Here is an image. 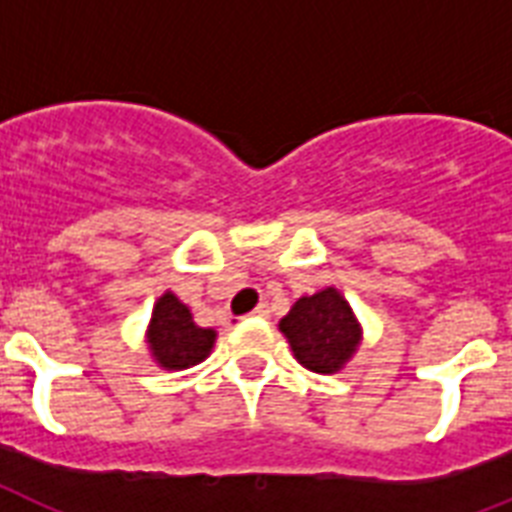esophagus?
Masks as SVG:
<instances>
[{
  "label": "esophagus",
  "instance_id": "esophagus-1",
  "mask_svg": "<svg viewBox=\"0 0 512 512\" xmlns=\"http://www.w3.org/2000/svg\"><path fill=\"white\" fill-rule=\"evenodd\" d=\"M249 316H255V319H268V316H271V308H268V305H265V303H260L255 308V311L249 313Z\"/></svg>",
  "mask_w": 512,
  "mask_h": 512
}]
</instances>
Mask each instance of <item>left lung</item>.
<instances>
[{
  "instance_id": "left-lung-1",
  "label": "left lung",
  "mask_w": 512,
  "mask_h": 512,
  "mask_svg": "<svg viewBox=\"0 0 512 512\" xmlns=\"http://www.w3.org/2000/svg\"><path fill=\"white\" fill-rule=\"evenodd\" d=\"M279 329L297 364L316 374L342 372L364 340L361 321L337 287L300 297L279 321Z\"/></svg>"
}]
</instances>
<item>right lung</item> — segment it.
I'll return each instance as SVG.
<instances>
[{"label": "right lung", "mask_w": 512, "mask_h": 512, "mask_svg": "<svg viewBox=\"0 0 512 512\" xmlns=\"http://www.w3.org/2000/svg\"><path fill=\"white\" fill-rule=\"evenodd\" d=\"M217 340L215 329H204L193 321L191 308L180 303L175 292H164L154 303L146 327V348L156 366L180 372L201 364L212 353Z\"/></svg>", "instance_id": "obj_1"}]
</instances>
